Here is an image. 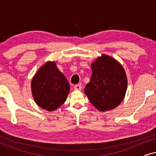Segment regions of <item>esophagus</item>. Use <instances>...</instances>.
Here are the masks:
<instances>
[{
	"label": "esophagus",
	"instance_id": "esophagus-1",
	"mask_svg": "<svg viewBox=\"0 0 156 156\" xmlns=\"http://www.w3.org/2000/svg\"><path fill=\"white\" fill-rule=\"evenodd\" d=\"M74 88L75 90H78V91L82 90V86H81L80 84H76L75 86H74Z\"/></svg>",
	"mask_w": 156,
	"mask_h": 156
}]
</instances>
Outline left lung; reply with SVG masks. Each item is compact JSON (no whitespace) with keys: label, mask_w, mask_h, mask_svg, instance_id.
Returning a JSON list of instances; mask_svg holds the SVG:
<instances>
[{"label":"left lung","mask_w":156,"mask_h":156,"mask_svg":"<svg viewBox=\"0 0 156 156\" xmlns=\"http://www.w3.org/2000/svg\"><path fill=\"white\" fill-rule=\"evenodd\" d=\"M92 74L84 93L100 112L119 105L127 89V77L122 65L113 57L102 55L91 64Z\"/></svg>","instance_id":"1"}]
</instances>
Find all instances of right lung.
<instances>
[{
	"instance_id": "obj_1",
	"label": "right lung",
	"mask_w": 156,
	"mask_h": 156,
	"mask_svg": "<svg viewBox=\"0 0 156 156\" xmlns=\"http://www.w3.org/2000/svg\"><path fill=\"white\" fill-rule=\"evenodd\" d=\"M31 89L35 103L44 109L52 112L66 101L69 84L55 62H48L34 76Z\"/></svg>"
}]
</instances>
